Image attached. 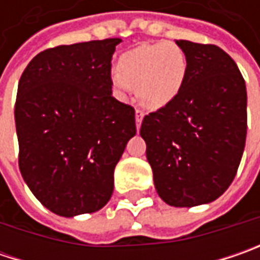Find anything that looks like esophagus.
I'll list each match as a JSON object with an SVG mask.
<instances>
[{
    "label": "esophagus",
    "mask_w": 260,
    "mask_h": 260,
    "mask_svg": "<svg viewBox=\"0 0 260 260\" xmlns=\"http://www.w3.org/2000/svg\"><path fill=\"white\" fill-rule=\"evenodd\" d=\"M143 117H145V113L142 110H136V125H137V128H140Z\"/></svg>",
    "instance_id": "1"
}]
</instances>
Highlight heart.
<instances>
[{
	"mask_svg": "<svg viewBox=\"0 0 260 260\" xmlns=\"http://www.w3.org/2000/svg\"><path fill=\"white\" fill-rule=\"evenodd\" d=\"M188 71L186 55L174 42L140 45L124 52L111 81L120 94L132 86L142 105L159 110L181 94Z\"/></svg>",
	"mask_w": 260,
	"mask_h": 260,
	"instance_id": "obj_1",
	"label": "heart"
}]
</instances>
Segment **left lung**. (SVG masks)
Instances as JSON below:
<instances>
[{
  "instance_id": "left-lung-1",
  "label": "left lung",
  "mask_w": 260,
  "mask_h": 260,
  "mask_svg": "<svg viewBox=\"0 0 260 260\" xmlns=\"http://www.w3.org/2000/svg\"><path fill=\"white\" fill-rule=\"evenodd\" d=\"M188 71L181 94L145 115L140 136L156 191L172 207L217 200L235 179L245 150L247 94L236 62L223 49L176 40Z\"/></svg>"
}]
</instances>
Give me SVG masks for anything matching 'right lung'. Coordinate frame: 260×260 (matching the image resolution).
<instances>
[{"label":"right lung","instance_id":"obj_1","mask_svg":"<svg viewBox=\"0 0 260 260\" xmlns=\"http://www.w3.org/2000/svg\"><path fill=\"white\" fill-rule=\"evenodd\" d=\"M121 39L57 46L35 56L18 82V166L52 213L101 210L114 169L136 135L135 108L113 96L111 59Z\"/></svg>","mask_w":260,"mask_h":260}]
</instances>
